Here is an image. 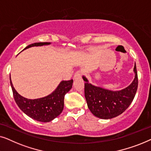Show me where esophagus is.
<instances>
[{
    "instance_id": "esophagus-1",
    "label": "esophagus",
    "mask_w": 151,
    "mask_h": 151,
    "mask_svg": "<svg viewBox=\"0 0 151 151\" xmlns=\"http://www.w3.org/2000/svg\"><path fill=\"white\" fill-rule=\"evenodd\" d=\"M82 74V73L81 71H77L75 73V75H74V76H73V78L74 79H77V78H81Z\"/></svg>"
}]
</instances>
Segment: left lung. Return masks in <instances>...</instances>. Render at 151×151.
Segmentation results:
<instances>
[{"instance_id": "1", "label": "left lung", "mask_w": 151, "mask_h": 151, "mask_svg": "<svg viewBox=\"0 0 151 151\" xmlns=\"http://www.w3.org/2000/svg\"><path fill=\"white\" fill-rule=\"evenodd\" d=\"M135 78L127 88L120 91H111L88 83L82 76L84 83V96L88 108L99 118L107 119L118 116L130 106L137 92L138 78L136 65L134 66Z\"/></svg>"}]
</instances>
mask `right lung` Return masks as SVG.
Wrapping results in <instances>:
<instances>
[{"label": "right lung", "instance_id": "1", "mask_svg": "<svg viewBox=\"0 0 151 151\" xmlns=\"http://www.w3.org/2000/svg\"><path fill=\"white\" fill-rule=\"evenodd\" d=\"M50 42H36L28 45L24 49L32 47L50 45ZM13 96L15 102L22 112L31 118L42 122H49L60 114L64 109V98L65 94L72 88L73 80L62 81L58 87L49 96L44 98L31 100L18 94L12 84L10 77Z\"/></svg>", "mask_w": 151, "mask_h": 151}]
</instances>
